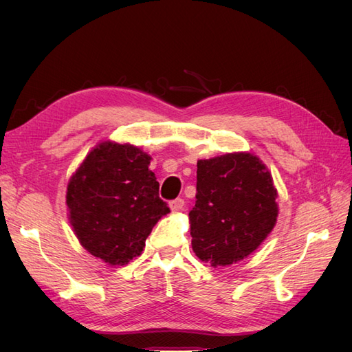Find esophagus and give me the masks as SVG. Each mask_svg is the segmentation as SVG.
I'll return each instance as SVG.
<instances>
[{
    "mask_svg": "<svg viewBox=\"0 0 352 352\" xmlns=\"http://www.w3.org/2000/svg\"><path fill=\"white\" fill-rule=\"evenodd\" d=\"M184 206H185V201L182 198H176V199L168 202V207H170V210H172L173 212L180 211V210L184 208Z\"/></svg>",
    "mask_w": 352,
    "mask_h": 352,
    "instance_id": "1",
    "label": "esophagus"
}]
</instances>
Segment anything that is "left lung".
<instances>
[{
  "label": "left lung",
  "mask_w": 352,
  "mask_h": 352,
  "mask_svg": "<svg viewBox=\"0 0 352 352\" xmlns=\"http://www.w3.org/2000/svg\"><path fill=\"white\" fill-rule=\"evenodd\" d=\"M197 201L189 211L192 250L201 261L226 267L247 258L276 226L278 189L251 153H228L197 163Z\"/></svg>",
  "instance_id": "1"
}]
</instances>
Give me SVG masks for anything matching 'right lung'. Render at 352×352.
<instances>
[{
  "instance_id": "1",
  "label": "right lung",
  "mask_w": 352,
  "mask_h": 352,
  "mask_svg": "<svg viewBox=\"0 0 352 352\" xmlns=\"http://www.w3.org/2000/svg\"><path fill=\"white\" fill-rule=\"evenodd\" d=\"M151 155L129 142L101 141L72 175L66 206L79 243L109 265H126L170 212L148 166Z\"/></svg>"
}]
</instances>
